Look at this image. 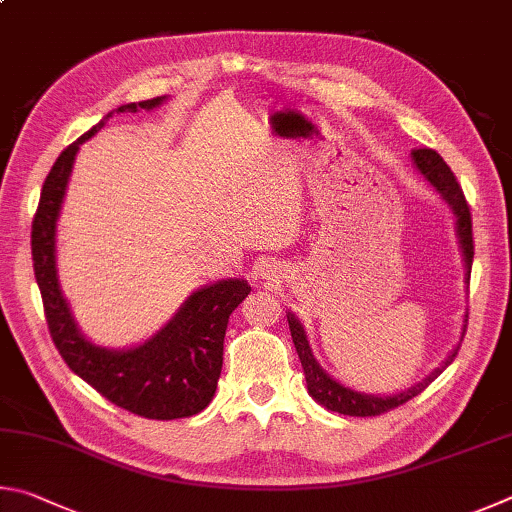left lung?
I'll return each mask as SVG.
<instances>
[{"instance_id": "left-lung-1", "label": "left lung", "mask_w": 512, "mask_h": 512, "mask_svg": "<svg viewBox=\"0 0 512 512\" xmlns=\"http://www.w3.org/2000/svg\"><path fill=\"white\" fill-rule=\"evenodd\" d=\"M414 155V164L416 168L423 173V177L432 184L438 193H441L443 200L450 204V209L456 215V236H459L461 249H463V261H465V281L470 283V270H472V258H474V240H472V215H470V206L468 200H465L461 184L456 182L454 173L450 166L445 164L443 157L438 155L432 148H418L411 152ZM288 324H290V333H292V342L294 348H297L299 360L303 366V373H306V382H308V393L315 398L319 405H324L330 411H337V414L344 416H380L387 414V411L396 409L400 405H405L411 398H416L420 391H425L429 382H434V378L443 373L445 366H450L454 362L456 353H459V346L447 355V360L443 362L441 369H436L432 375H427L423 382H418L416 387H411L402 393H393V396H366V393H357L353 389H346L344 384L335 382L330 375L321 369L317 364L315 355L310 351L306 330H303L301 321L288 312ZM465 335V328H463Z\"/></svg>"}]
</instances>
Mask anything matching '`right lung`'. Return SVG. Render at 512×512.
<instances>
[{
	"label": "right lung",
	"mask_w": 512,
	"mask_h": 512,
	"mask_svg": "<svg viewBox=\"0 0 512 512\" xmlns=\"http://www.w3.org/2000/svg\"><path fill=\"white\" fill-rule=\"evenodd\" d=\"M164 101L166 96H157L150 101L121 105L114 112L152 110ZM114 112L62 150L44 179L31 231L35 281L42 294L53 344L78 378L130 414L152 420L188 418L200 414L218 389L224 333L229 315L251 292L247 281L227 279L193 292L157 335L128 351H110L87 342L60 292L56 222L71 168L80 143L94 137Z\"/></svg>",
	"instance_id": "obj_1"
}]
</instances>
